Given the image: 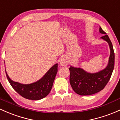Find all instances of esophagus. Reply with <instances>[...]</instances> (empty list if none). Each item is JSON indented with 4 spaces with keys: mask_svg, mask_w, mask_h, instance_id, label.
Returning a JSON list of instances; mask_svg holds the SVG:
<instances>
[{
    "mask_svg": "<svg viewBox=\"0 0 120 120\" xmlns=\"http://www.w3.org/2000/svg\"><path fill=\"white\" fill-rule=\"evenodd\" d=\"M60 64L61 66L67 67L68 65V61L65 58H62L60 61Z\"/></svg>",
    "mask_w": 120,
    "mask_h": 120,
    "instance_id": "obj_1",
    "label": "esophagus"
}]
</instances>
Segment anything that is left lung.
Masks as SVG:
<instances>
[{
  "instance_id": "obj_1",
  "label": "left lung",
  "mask_w": 120,
  "mask_h": 120,
  "mask_svg": "<svg viewBox=\"0 0 120 120\" xmlns=\"http://www.w3.org/2000/svg\"><path fill=\"white\" fill-rule=\"evenodd\" d=\"M99 33L103 36L101 38L109 44L110 50L109 61L105 68L95 73H90L81 68L71 66L70 83L73 90L80 95H90L104 89L110 80L114 66V52L113 45L108 35L99 27Z\"/></svg>"
}]
</instances>
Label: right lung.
Returning a JSON list of instances; mask_svg holds the SVG:
<instances>
[{"instance_id":"right-lung-1","label":"right lung","mask_w":120,"mask_h":120,"mask_svg":"<svg viewBox=\"0 0 120 120\" xmlns=\"http://www.w3.org/2000/svg\"><path fill=\"white\" fill-rule=\"evenodd\" d=\"M57 72V64H56L37 82L26 84L11 80L6 71V76L12 88L23 98L31 100H39L48 95L52 87Z\"/></svg>"}]
</instances>
